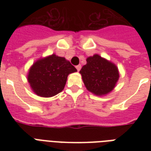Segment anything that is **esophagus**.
<instances>
[{
	"mask_svg": "<svg viewBox=\"0 0 151 151\" xmlns=\"http://www.w3.org/2000/svg\"><path fill=\"white\" fill-rule=\"evenodd\" d=\"M81 68V65H78V66H76V69L78 70V71H80Z\"/></svg>",
	"mask_w": 151,
	"mask_h": 151,
	"instance_id": "1",
	"label": "esophagus"
}]
</instances>
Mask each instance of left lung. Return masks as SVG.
<instances>
[{"label": "left lung", "mask_w": 151, "mask_h": 151, "mask_svg": "<svg viewBox=\"0 0 151 151\" xmlns=\"http://www.w3.org/2000/svg\"><path fill=\"white\" fill-rule=\"evenodd\" d=\"M80 73L86 88L97 96L111 92L119 78L117 66L99 55L88 57Z\"/></svg>", "instance_id": "1"}]
</instances>
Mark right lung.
I'll use <instances>...</instances> for the list:
<instances>
[{"instance_id":"obj_1","label":"right lung","mask_w":151,"mask_h":151,"mask_svg":"<svg viewBox=\"0 0 151 151\" xmlns=\"http://www.w3.org/2000/svg\"><path fill=\"white\" fill-rule=\"evenodd\" d=\"M77 69L65 58L52 55L39 59L32 66L28 81L37 96L52 97L63 91L67 76Z\"/></svg>"}]
</instances>
